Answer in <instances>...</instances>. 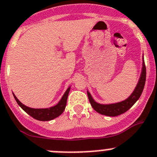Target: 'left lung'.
Segmentation results:
<instances>
[{"label": "left lung", "instance_id": "8db88e82", "mask_svg": "<svg viewBox=\"0 0 157 157\" xmlns=\"http://www.w3.org/2000/svg\"><path fill=\"white\" fill-rule=\"evenodd\" d=\"M145 82L146 66L145 63H144V59H143L142 72H141L140 77V80L133 92L132 93L131 95L128 99L121 102H119V103L111 104V105H101V104H98L94 101V99L92 98L91 95L90 94V93L88 91V99H89V101L92 108L99 114H103V115L110 116V117L118 116L120 114L126 112L127 111H128L134 105L135 102L139 99L141 94H142L143 90H144Z\"/></svg>", "mask_w": 157, "mask_h": 157}]
</instances>
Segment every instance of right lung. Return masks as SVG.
Here are the masks:
<instances>
[{
	"label": "right lung",
	"mask_w": 157,
	"mask_h": 157,
	"mask_svg": "<svg viewBox=\"0 0 157 157\" xmlns=\"http://www.w3.org/2000/svg\"><path fill=\"white\" fill-rule=\"evenodd\" d=\"M70 91V87L66 90L64 95L63 96L60 101L56 105L53 107H51L49 108H41V109H37V108H30L29 107H26L23 105L13 94L15 100L17 102L18 105H20L21 108L24 110L25 112L27 113L29 115L33 117L34 119L41 121H51L56 117H59L60 114H63L65 108L66 106V102H67V98L69 95V92Z\"/></svg>",
	"instance_id": "obj_1"
}]
</instances>
